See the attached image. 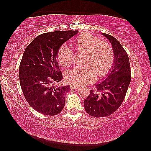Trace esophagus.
Listing matches in <instances>:
<instances>
[{
  "label": "esophagus",
  "instance_id": "obj_1",
  "mask_svg": "<svg viewBox=\"0 0 151 151\" xmlns=\"http://www.w3.org/2000/svg\"><path fill=\"white\" fill-rule=\"evenodd\" d=\"M78 87H79V86L74 85V84H71V85L70 86V88H71V89H76V88H78Z\"/></svg>",
  "mask_w": 151,
  "mask_h": 151
}]
</instances>
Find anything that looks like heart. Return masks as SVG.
<instances>
[{"instance_id": "1", "label": "heart", "mask_w": 151, "mask_h": 151, "mask_svg": "<svg viewBox=\"0 0 151 151\" xmlns=\"http://www.w3.org/2000/svg\"><path fill=\"white\" fill-rule=\"evenodd\" d=\"M74 46L78 51H86L85 66H76L66 74L69 83L82 85L90 84L96 79L108 75L115 63V53L108 41L83 32L75 38ZM57 58L62 67H69L74 61V53L71 48L63 45L57 52Z\"/></svg>"}]
</instances>
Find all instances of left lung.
I'll return each instance as SVG.
<instances>
[{
  "label": "left lung",
  "mask_w": 151,
  "mask_h": 151,
  "mask_svg": "<svg viewBox=\"0 0 151 151\" xmlns=\"http://www.w3.org/2000/svg\"><path fill=\"white\" fill-rule=\"evenodd\" d=\"M110 41L115 53L112 71L105 80L96 85L95 90L84 101V109L88 115L104 117L115 112L124 100L131 82V65L127 51L116 38L103 34Z\"/></svg>",
  "instance_id": "8db88e82"
}]
</instances>
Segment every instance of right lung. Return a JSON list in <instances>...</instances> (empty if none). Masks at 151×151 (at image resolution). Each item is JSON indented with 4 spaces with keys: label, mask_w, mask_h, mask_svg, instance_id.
I'll list each match as a JSON object with an SVG mask.
<instances>
[{
    "label": "right lung",
    "mask_w": 151,
    "mask_h": 151,
    "mask_svg": "<svg viewBox=\"0 0 151 151\" xmlns=\"http://www.w3.org/2000/svg\"><path fill=\"white\" fill-rule=\"evenodd\" d=\"M78 31H55L39 35L28 45L19 67L22 91L28 104L41 114L54 116L63 111L70 86H60L63 74L56 60L58 49Z\"/></svg>",
    "instance_id": "right-lung-1"
}]
</instances>
